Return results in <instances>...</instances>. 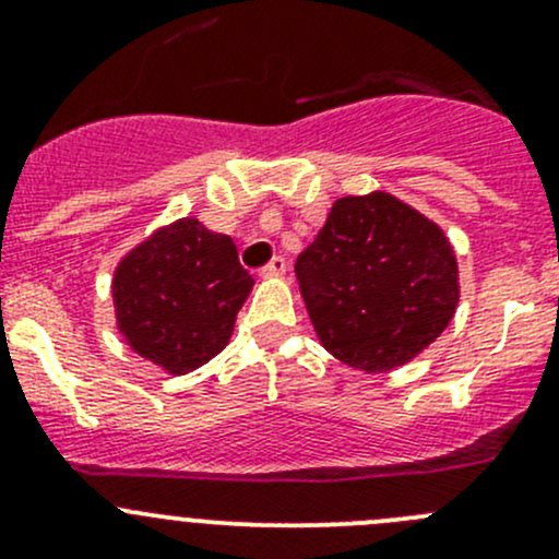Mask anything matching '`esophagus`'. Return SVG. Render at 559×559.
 Returning a JSON list of instances; mask_svg holds the SVG:
<instances>
[{"instance_id": "esophagus-1", "label": "esophagus", "mask_w": 559, "mask_h": 559, "mask_svg": "<svg viewBox=\"0 0 559 559\" xmlns=\"http://www.w3.org/2000/svg\"><path fill=\"white\" fill-rule=\"evenodd\" d=\"M284 273H286V262L281 257H273L262 270H259V275H262V278H278V275H284Z\"/></svg>"}]
</instances>
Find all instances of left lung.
Here are the masks:
<instances>
[{
	"instance_id": "1",
	"label": "left lung",
	"mask_w": 559,
	"mask_h": 559,
	"mask_svg": "<svg viewBox=\"0 0 559 559\" xmlns=\"http://www.w3.org/2000/svg\"><path fill=\"white\" fill-rule=\"evenodd\" d=\"M295 273L321 346L365 373L419 357L460 306V267L441 224L381 189L332 202Z\"/></svg>"
}]
</instances>
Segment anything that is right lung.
Listing matches in <instances>:
<instances>
[{"instance_id": "add662e5", "label": "right lung", "mask_w": 559, "mask_h": 559, "mask_svg": "<svg viewBox=\"0 0 559 559\" xmlns=\"http://www.w3.org/2000/svg\"><path fill=\"white\" fill-rule=\"evenodd\" d=\"M253 278L238 246L183 216L129 248L112 270V311L123 343L170 376L224 352Z\"/></svg>"}]
</instances>
